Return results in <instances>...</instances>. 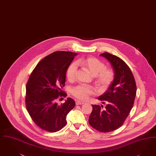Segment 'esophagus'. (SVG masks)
I'll use <instances>...</instances> for the list:
<instances>
[{"label":"esophagus","mask_w":156,"mask_h":156,"mask_svg":"<svg viewBox=\"0 0 156 156\" xmlns=\"http://www.w3.org/2000/svg\"><path fill=\"white\" fill-rule=\"evenodd\" d=\"M83 104H85L84 102L81 101H80V100H77V101H76V105H83Z\"/></svg>","instance_id":"1"}]
</instances>
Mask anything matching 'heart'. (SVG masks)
<instances>
[{"instance_id":"b5f03b06","label":"heart","mask_w":156,"mask_h":156,"mask_svg":"<svg viewBox=\"0 0 156 156\" xmlns=\"http://www.w3.org/2000/svg\"><path fill=\"white\" fill-rule=\"evenodd\" d=\"M80 65L87 69L91 74L95 76L96 81L99 87L105 89L108 87L114 79V73L110 69H106L105 64L94 57L80 58L77 62L69 65L66 75L69 81L75 79L77 72V65ZM94 92V88L89 86L78 85L73 87L71 93L76 98L81 100H87Z\"/></svg>"}]
</instances>
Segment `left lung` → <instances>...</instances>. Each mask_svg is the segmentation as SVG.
<instances>
[{
    "mask_svg": "<svg viewBox=\"0 0 156 156\" xmlns=\"http://www.w3.org/2000/svg\"><path fill=\"white\" fill-rule=\"evenodd\" d=\"M110 62L114 77L106 92L98 99L107 103L104 110L99 105H92L89 123L101 132L114 131L123 124L133 107L136 85L131 69L117 56L107 52L100 55Z\"/></svg>",
    "mask_w": 156,
    "mask_h": 156,
    "instance_id": "left-lung-1",
    "label": "left lung"
}]
</instances>
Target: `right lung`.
Wrapping results in <instances>:
<instances>
[{"mask_svg": "<svg viewBox=\"0 0 156 156\" xmlns=\"http://www.w3.org/2000/svg\"><path fill=\"white\" fill-rule=\"evenodd\" d=\"M78 53L57 51L45 57L33 70L26 86L27 111L35 124L43 130L55 132L67 124L66 117L75 107L74 100L67 98L58 105L63 92L67 69Z\"/></svg>", "mask_w": 156, "mask_h": 156, "instance_id": "obj_1", "label": "right lung"}]
</instances>
